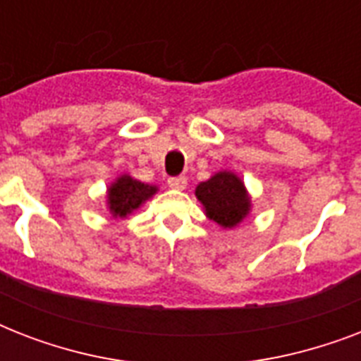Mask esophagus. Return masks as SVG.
Wrapping results in <instances>:
<instances>
[{
  "mask_svg": "<svg viewBox=\"0 0 361 361\" xmlns=\"http://www.w3.org/2000/svg\"><path fill=\"white\" fill-rule=\"evenodd\" d=\"M169 187L176 189V191H181L187 187V178L185 176H172V178H169Z\"/></svg>",
  "mask_w": 361,
  "mask_h": 361,
  "instance_id": "obj_1",
  "label": "esophagus"
}]
</instances>
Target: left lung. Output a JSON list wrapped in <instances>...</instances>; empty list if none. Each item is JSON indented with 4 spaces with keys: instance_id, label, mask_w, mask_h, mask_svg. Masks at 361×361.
<instances>
[{
    "instance_id": "left-lung-1",
    "label": "left lung",
    "mask_w": 361,
    "mask_h": 361,
    "mask_svg": "<svg viewBox=\"0 0 361 361\" xmlns=\"http://www.w3.org/2000/svg\"><path fill=\"white\" fill-rule=\"evenodd\" d=\"M195 195L204 206L206 215L223 228L240 225L251 209V198L243 181L228 170L217 172L208 181L198 183Z\"/></svg>"
}]
</instances>
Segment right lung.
I'll use <instances>...</instances> for the list:
<instances>
[{"label":"right lung","mask_w":361,"mask_h":361,"mask_svg":"<svg viewBox=\"0 0 361 361\" xmlns=\"http://www.w3.org/2000/svg\"><path fill=\"white\" fill-rule=\"evenodd\" d=\"M157 192V185H147L142 181L123 174L120 176L114 183H110L106 191V204L112 217L123 219L130 215L135 209H138L142 204L149 200Z\"/></svg>","instance_id":"obj_1"}]
</instances>
